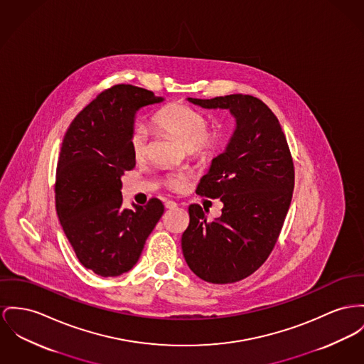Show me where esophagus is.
I'll list each match as a JSON object with an SVG mask.
<instances>
[{"label":"esophagus","mask_w":364,"mask_h":364,"mask_svg":"<svg viewBox=\"0 0 364 364\" xmlns=\"http://www.w3.org/2000/svg\"><path fill=\"white\" fill-rule=\"evenodd\" d=\"M166 208H168V210H173L175 207H176V203L175 201H166Z\"/></svg>","instance_id":"esophagus-1"}]
</instances>
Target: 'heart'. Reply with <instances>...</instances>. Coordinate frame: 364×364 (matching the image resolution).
<instances>
[{
    "instance_id": "heart-1",
    "label": "heart",
    "mask_w": 364,
    "mask_h": 364,
    "mask_svg": "<svg viewBox=\"0 0 364 364\" xmlns=\"http://www.w3.org/2000/svg\"><path fill=\"white\" fill-rule=\"evenodd\" d=\"M154 122L159 128L193 154L208 156L218 147L220 141L218 132L207 131L205 117L186 105L172 103L156 114ZM147 141L149 132L145 125H136L129 136V146L136 159L145 157ZM185 183L186 176L183 173L172 175L167 179V185L173 191L183 189Z\"/></svg>"
}]
</instances>
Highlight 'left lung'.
I'll return each mask as SVG.
<instances>
[{"instance_id":"left-lung-1","label":"left lung","mask_w":364,"mask_h":364,"mask_svg":"<svg viewBox=\"0 0 364 364\" xmlns=\"http://www.w3.org/2000/svg\"><path fill=\"white\" fill-rule=\"evenodd\" d=\"M203 109H223L235 119L225 150L213 159L197 193L220 198L222 214L189 207L182 252L196 276L214 284L245 279L267 261L290 208L294 164L280 122L251 95L188 97Z\"/></svg>"}]
</instances>
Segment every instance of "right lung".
Here are the masks:
<instances>
[{"label":"right lung","mask_w":364,"mask_h":364,"mask_svg":"<svg viewBox=\"0 0 364 364\" xmlns=\"http://www.w3.org/2000/svg\"><path fill=\"white\" fill-rule=\"evenodd\" d=\"M164 100L116 85L80 112L65 135L55 183L58 218L78 261L102 277L134 267L164 213L159 198L129 210L122 196V175L135 167L129 136L136 113Z\"/></svg>","instance_id":"1"}]
</instances>
